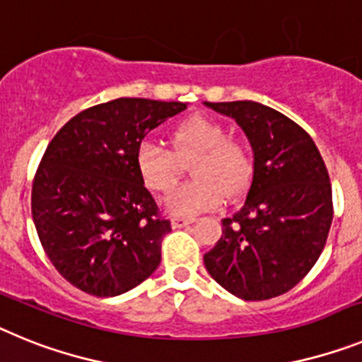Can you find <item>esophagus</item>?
I'll list each match as a JSON object with an SVG mask.
<instances>
[{
  "label": "esophagus",
  "mask_w": 362,
  "mask_h": 362,
  "mask_svg": "<svg viewBox=\"0 0 362 362\" xmlns=\"http://www.w3.org/2000/svg\"><path fill=\"white\" fill-rule=\"evenodd\" d=\"M194 218H184V216H173L171 218V226L175 229L177 228H185V226L193 224Z\"/></svg>",
  "instance_id": "obj_1"
}]
</instances>
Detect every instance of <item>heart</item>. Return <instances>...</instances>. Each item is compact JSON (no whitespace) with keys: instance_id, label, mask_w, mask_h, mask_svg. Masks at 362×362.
<instances>
[{"instance_id":"obj_1","label":"heart","mask_w":362,"mask_h":362,"mask_svg":"<svg viewBox=\"0 0 362 362\" xmlns=\"http://www.w3.org/2000/svg\"><path fill=\"white\" fill-rule=\"evenodd\" d=\"M171 149L142 142L136 149L138 175L147 189L168 193L177 184L185 163H191L193 182L171 191L165 207L175 215L193 216L238 199L250 187L255 173V155L246 140L228 136L222 122L207 116H189L171 129Z\"/></svg>"}]
</instances>
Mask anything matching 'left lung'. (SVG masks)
Listing matches in <instances>:
<instances>
[{"mask_svg":"<svg viewBox=\"0 0 362 362\" xmlns=\"http://www.w3.org/2000/svg\"><path fill=\"white\" fill-rule=\"evenodd\" d=\"M207 107L231 116L255 153V173L242 207L222 220V235L204 255L209 275L244 300L290 291L315 266L333 218L328 169L312 136L262 103Z\"/></svg>","mask_w":362,"mask_h":362,"instance_id":"1","label":"left lung"}]
</instances>
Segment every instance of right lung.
I'll return each instance as SVG.
<instances>
[{"label": "right lung", "instance_id": "obj_1", "mask_svg": "<svg viewBox=\"0 0 362 362\" xmlns=\"http://www.w3.org/2000/svg\"><path fill=\"white\" fill-rule=\"evenodd\" d=\"M182 102L116 98L78 112L47 146L33 180V220L65 281L94 297L133 290L158 268L171 222L138 175V146Z\"/></svg>", "mask_w": 362, "mask_h": 362}]
</instances>
